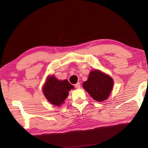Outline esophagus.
<instances>
[{
	"label": "esophagus",
	"instance_id": "obj_1",
	"mask_svg": "<svg viewBox=\"0 0 148 148\" xmlns=\"http://www.w3.org/2000/svg\"><path fill=\"white\" fill-rule=\"evenodd\" d=\"M80 87H81V85H80V83H77L76 84H75V87L77 89H79Z\"/></svg>",
	"mask_w": 148,
	"mask_h": 148
}]
</instances>
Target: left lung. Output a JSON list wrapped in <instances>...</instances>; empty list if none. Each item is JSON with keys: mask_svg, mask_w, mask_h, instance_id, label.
Instances as JSON below:
<instances>
[{"mask_svg": "<svg viewBox=\"0 0 148 148\" xmlns=\"http://www.w3.org/2000/svg\"><path fill=\"white\" fill-rule=\"evenodd\" d=\"M114 80L109 75L100 70L89 72L88 79L83 84V88L96 101L106 100L113 89Z\"/></svg>", "mask_w": 148, "mask_h": 148, "instance_id": "1", "label": "left lung"}]
</instances>
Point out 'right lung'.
<instances>
[{
  "label": "right lung",
  "mask_w": 148,
  "mask_h": 148,
  "mask_svg": "<svg viewBox=\"0 0 148 148\" xmlns=\"http://www.w3.org/2000/svg\"><path fill=\"white\" fill-rule=\"evenodd\" d=\"M71 89H74V86L68 80H59L53 74L47 77L42 87V92L46 99L56 106H61L64 103Z\"/></svg>",
  "instance_id": "add662e5"
}]
</instances>
